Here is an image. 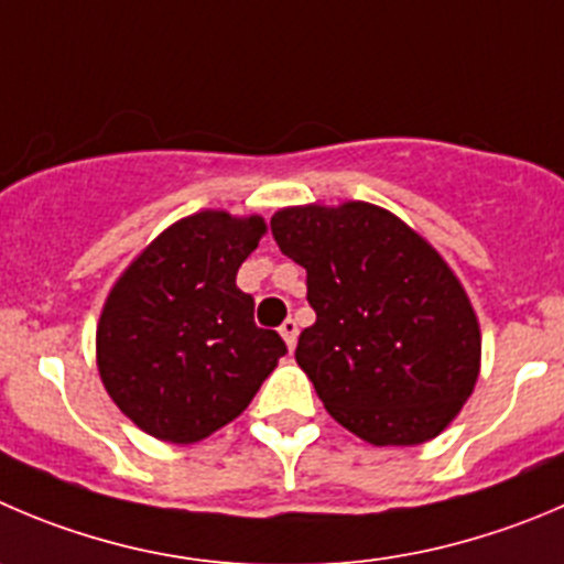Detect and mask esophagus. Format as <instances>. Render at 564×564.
I'll use <instances>...</instances> for the list:
<instances>
[{"label":"esophagus","instance_id":"34e87169","mask_svg":"<svg viewBox=\"0 0 564 564\" xmlns=\"http://www.w3.org/2000/svg\"><path fill=\"white\" fill-rule=\"evenodd\" d=\"M279 335L285 337V343H288V348H293L296 346V337H299V324L293 318H288L285 324L279 326Z\"/></svg>","mask_w":564,"mask_h":564}]
</instances>
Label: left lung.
Listing matches in <instances>:
<instances>
[{"label": "left lung", "mask_w": 564, "mask_h": 564, "mask_svg": "<svg viewBox=\"0 0 564 564\" xmlns=\"http://www.w3.org/2000/svg\"><path fill=\"white\" fill-rule=\"evenodd\" d=\"M279 251L307 271L315 324L296 362L329 415L373 446H417L463 410L479 377L474 307L443 257L382 207H288Z\"/></svg>", "instance_id": "obj_1"}]
</instances>
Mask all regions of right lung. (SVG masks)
Returning <instances> with one entry per match:
<instances>
[{"mask_svg": "<svg viewBox=\"0 0 564 564\" xmlns=\"http://www.w3.org/2000/svg\"><path fill=\"white\" fill-rule=\"evenodd\" d=\"M260 216L196 213L165 229L118 279L96 329L101 382L158 440L196 443L249 406L285 340L254 324L235 285L257 249Z\"/></svg>", "mask_w": 564, "mask_h": 564, "instance_id": "obj_1", "label": "right lung"}]
</instances>
